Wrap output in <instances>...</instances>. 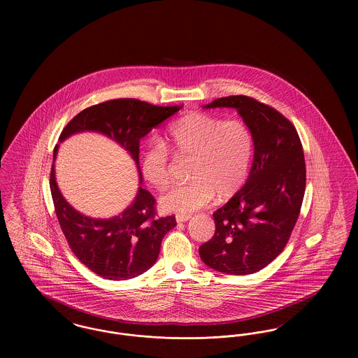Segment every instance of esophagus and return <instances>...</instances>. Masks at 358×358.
<instances>
[{
    "label": "esophagus",
    "mask_w": 358,
    "mask_h": 358,
    "mask_svg": "<svg viewBox=\"0 0 358 358\" xmlns=\"http://www.w3.org/2000/svg\"><path fill=\"white\" fill-rule=\"evenodd\" d=\"M192 216L190 215H177L176 216V220H177V222H185L190 219Z\"/></svg>",
    "instance_id": "1"
}]
</instances>
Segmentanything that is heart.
I'll return each instance as SVG.
<instances>
[{"label":"heart","instance_id":"b5f03b06","mask_svg":"<svg viewBox=\"0 0 358 358\" xmlns=\"http://www.w3.org/2000/svg\"><path fill=\"white\" fill-rule=\"evenodd\" d=\"M189 159L185 185L171 187L159 205L165 212L189 215L208 204L236 196L247 184L255 143L254 136L240 120H224L204 113H192L171 123L165 143L152 142L143 150L141 169L143 178L155 189L171 184L173 158Z\"/></svg>","mask_w":358,"mask_h":358}]
</instances>
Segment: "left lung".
Wrapping results in <instances>:
<instances>
[{
  "label": "left lung",
  "instance_id": "left-lung-1",
  "mask_svg": "<svg viewBox=\"0 0 358 358\" xmlns=\"http://www.w3.org/2000/svg\"><path fill=\"white\" fill-rule=\"evenodd\" d=\"M216 107L238 110L255 153L247 184L213 213L216 232L199 252L219 273L248 275L270 264L289 241L305 196V155L294 124L271 106L232 95L205 106Z\"/></svg>",
  "mask_w": 358,
  "mask_h": 358
}]
</instances>
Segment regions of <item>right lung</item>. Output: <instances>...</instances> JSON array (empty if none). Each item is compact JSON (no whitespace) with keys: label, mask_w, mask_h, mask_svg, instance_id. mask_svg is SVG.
Returning a JSON list of instances; mask_svg holds the SVG:
<instances>
[{"label":"right lung","mask_w":358,"mask_h":358,"mask_svg":"<svg viewBox=\"0 0 358 358\" xmlns=\"http://www.w3.org/2000/svg\"><path fill=\"white\" fill-rule=\"evenodd\" d=\"M181 108L130 98L107 101L85 108L69 120L59 141L82 131L102 133L130 153L139 171V141ZM57 149L56 145L53 162ZM50 187L71 251L88 270L110 280H126L148 271L158 259L162 238L177 225L174 216H157L155 199L142 187H138L134 201L111 219H92L75 210L57 187L53 164Z\"/></svg>","instance_id":"add662e5"}]
</instances>
